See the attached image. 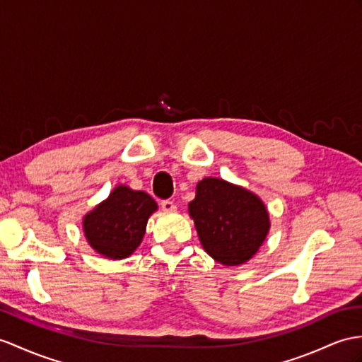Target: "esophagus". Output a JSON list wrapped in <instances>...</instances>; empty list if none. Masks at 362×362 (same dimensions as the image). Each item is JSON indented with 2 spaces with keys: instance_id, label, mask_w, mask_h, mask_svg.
<instances>
[{
  "instance_id": "1",
  "label": "esophagus",
  "mask_w": 362,
  "mask_h": 362,
  "mask_svg": "<svg viewBox=\"0 0 362 362\" xmlns=\"http://www.w3.org/2000/svg\"><path fill=\"white\" fill-rule=\"evenodd\" d=\"M161 207H163L164 211H175V210H176V206L173 204L172 201H169V199L161 201Z\"/></svg>"
}]
</instances>
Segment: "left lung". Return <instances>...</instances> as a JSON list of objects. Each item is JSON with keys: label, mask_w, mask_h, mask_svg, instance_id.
Instances as JSON below:
<instances>
[{"label": "left lung", "mask_w": 362, "mask_h": 362, "mask_svg": "<svg viewBox=\"0 0 362 362\" xmlns=\"http://www.w3.org/2000/svg\"><path fill=\"white\" fill-rule=\"evenodd\" d=\"M189 215L202 249L223 266L252 259L270 230L269 210L257 193L221 178L197 184Z\"/></svg>", "instance_id": "8db88e82"}]
</instances>
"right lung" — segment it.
<instances>
[{
  "label": "right lung",
  "instance_id": "1",
  "mask_svg": "<svg viewBox=\"0 0 362 362\" xmlns=\"http://www.w3.org/2000/svg\"><path fill=\"white\" fill-rule=\"evenodd\" d=\"M156 210V201L148 193L119 184L83 216V232L101 257L124 259L138 249L148 218Z\"/></svg>",
  "mask_w": 362,
  "mask_h": 362
}]
</instances>
